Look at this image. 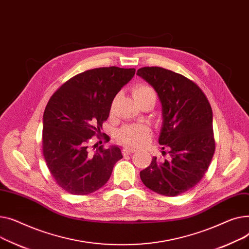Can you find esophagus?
<instances>
[{
	"label": "esophagus",
	"instance_id": "1",
	"mask_svg": "<svg viewBox=\"0 0 249 249\" xmlns=\"http://www.w3.org/2000/svg\"><path fill=\"white\" fill-rule=\"evenodd\" d=\"M123 152H124V155H130V154H133L135 152V150L130 149V148H124L123 150Z\"/></svg>",
	"mask_w": 249,
	"mask_h": 249
}]
</instances>
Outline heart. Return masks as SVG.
Returning a JSON list of instances; mask_svg holds the SVG:
<instances>
[{"label":"heart","instance_id":"b5f03b06","mask_svg":"<svg viewBox=\"0 0 249 249\" xmlns=\"http://www.w3.org/2000/svg\"><path fill=\"white\" fill-rule=\"evenodd\" d=\"M148 94H155L151 86L145 84H139L134 89V97L137 99ZM116 105V97L111 102V110L114 109ZM153 131L151 127L143 124H133L123 126L118 133L119 140L127 147L139 148L147 144L152 138Z\"/></svg>","mask_w":249,"mask_h":249}]
</instances>
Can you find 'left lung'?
Masks as SVG:
<instances>
[{
	"mask_svg": "<svg viewBox=\"0 0 249 249\" xmlns=\"http://www.w3.org/2000/svg\"><path fill=\"white\" fill-rule=\"evenodd\" d=\"M137 75L158 93L163 119L159 143L169 150V160L154 157L150 166L140 172L141 180L158 194L178 196L201 181L212 160L215 141L211 106L200 87L179 73L142 67Z\"/></svg>",
	"mask_w": 249,
	"mask_h": 249,
	"instance_id": "left-lung-1",
	"label": "left lung"
}]
</instances>
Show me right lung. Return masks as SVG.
<instances>
[{"instance_id":"obj_1","label":"right lung","mask_w":249,"mask_h":249,"mask_svg":"<svg viewBox=\"0 0 249 249\" xmlns=\"http://www.w3.org/2000/svg\"><path fill=\"white\" fill-rule=\"evenodd\" d=\"M135 72L115 66L87 70L66 81L49 99L43 115V155L52 177L66 192L97 191L123 158L118 145H100L91 153L89 143L93 136L101 135L113 98ZM102 137L109 141L108 136Z\"/></svg>"}]
</instances>
